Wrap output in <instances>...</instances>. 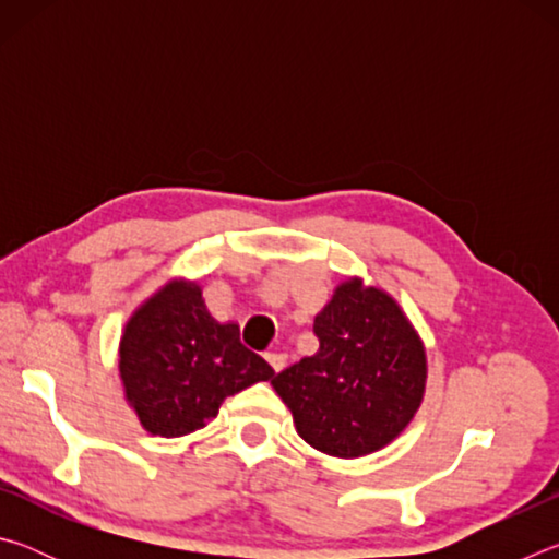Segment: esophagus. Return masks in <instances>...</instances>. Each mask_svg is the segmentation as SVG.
<instances>
[{
	"instance_id": "34e87169",
	"label": "esophagus",
	"mask_w": 559,
	"mask_h": 559,
	"mask_svg": "<svg viewBox=\"0 0 559 559\" xmlns=\"http://www.w3.org/2000/svg\"><path fill=\"white\" fill-rule=\"evenodd\" d=\"M266 359H269V365L273 367V372H281L288 362L286 355H283V353H266Z\"/></svg>"
}]
</instances>
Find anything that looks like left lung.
I'll return each instance as SVG.
<instances>
[{
	"mask_svg": "<svg viewBox=\"0 0 559 559\" xmlns=\"http://www.w3.org/2000/svg\"><path fill=\"white\" fill-rule=\"evenodd\" d=\"M320 349L271 384L300 439L337 459L380 451L412 421L427 382L419 335L380 288L345 281L316 318Z\"/></svg>",
	"mask_w": 559,
	"mask_h": 559,
	"instance_id": "1",
	"label": "left lung"
}]
</instances>
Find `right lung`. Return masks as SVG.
I'll list each match as a JSON object with an SVG mask.
<instances>
[{
    "mask_svg": "<svg viewBox=\"0 0 559 559\" xmlns=\"http://www.w3.org/2000/svg\"><path fill=\"white\" fill-rule=\"evenodd\" d=\"M120 377L140 424L175 439L202 429L226 396L271 380L273 370L241 345L239 325L206 313L200 286L173 281L128 320Z\"/></svg>",
    "mask_w": 559,
    "mask_h": 559,
    "instance_id": "obj_1",
    "label": "right lung"
}]
</instances>
